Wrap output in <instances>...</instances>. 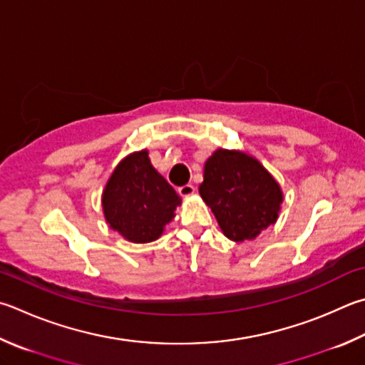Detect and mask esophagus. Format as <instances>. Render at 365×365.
I'll list each match as a JSON object with an SVG mask.
<instances>
[{
  "label": "esophagus",
  "instance_id": "esophagus-1",
  "mask_svg": "<svg viewBox=\"0 0 365 365\" xmlns=\"http://www.w3.org/2000/svg\"><path fill=\"white\" fill-rule=\"evenodd\" d=\"M178 193H180V196H191L195 193V187L191 183H187V185H183V187L178 188Z\"/></svg>",
  "mask_w": 365,
  "mask_h": 365
}]
</instances>
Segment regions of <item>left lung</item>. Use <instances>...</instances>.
<instances>
[{
	"instance_id": "left-lung-1",
	"label": "left lung",
	"mask_w": 365,
	"mask_h": 365,
	"mask_svg": "<svg viewBox=\"0 0 365 365\" xmlns=\"http://www.w3.org/2000/svg\"><path fill=\"white\" fill-rule=\"evenodd\" d=\"M200 195L231 241H250L276 223L282 191L273 175L242 151L218 148L204 164Z\"/></svg>"
}]
</instances>
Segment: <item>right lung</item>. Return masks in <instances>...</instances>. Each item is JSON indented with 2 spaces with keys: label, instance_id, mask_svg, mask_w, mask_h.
<instances>
[{
  "label": "right lung",
  "instance_id": "obj_1",
  "mask_svg": "<svg viewBox=\"0 0 365 365\" xmlns=\"http://www.w3.org/2000/svg\"><path fill=\"white\" fill-rule=\"evenodd\" d=\"M180 204L182 197L151 165L147 150L116 165L102 196L105 220L130 242L158 240Z\"/></svg>",
  "mask_w": 365,
  "mask_h": 365
}]
</instances>
